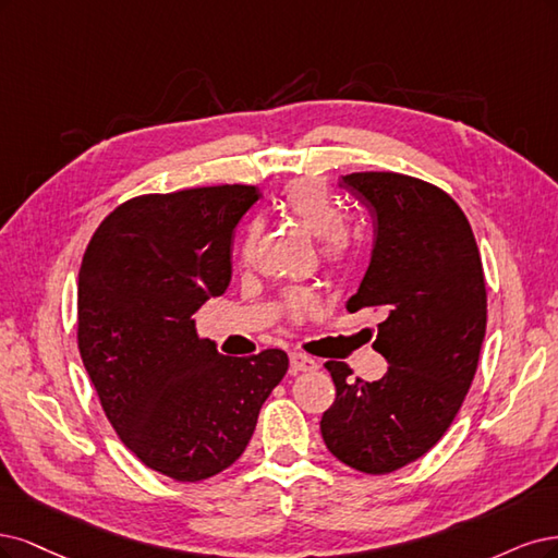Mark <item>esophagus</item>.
Segmentation results:
<instances>
[{"mask_svg": "<svg viewBox=\"0 0 558 558\" xmlns=\"http://www.w3.org/2000/svg\"><path fill=\"white\" fill-rule=\"evenodd\" d=\"M290 366H292L294 373H301V371H317V368H319V364L315 362L313 356L303 354V352H299V350L290 352Z\"/></svg>", "mask_w": 558, "mask_h": 558, "instance_id": "34e87169", "label": "esophagus"}]
</instances>
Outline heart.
I'll use <instances>...</instances> for the list:
<instances>
[{"mask_svg": "<svg viewBox=\"0 0 558 558\" xmlns=\"http://www.w3.org/2000/svg\"><path fill=\"white\" fill-rule=\"evenodd\" d=\"M282 213L292 215L319 243V257L329 268H343L352 255V236L345 227V213L319 181L299 178L284 187L280 196ZM259 225L250 222L239 243V259L247 264L255 257ZM319 308V299L311 290H292L282 299V311L292 322L303 319Z\"/></svg>", "mask_w": 558, "mask_h": 558, "instance_id": "1", "label": "heart"}]
</instances>
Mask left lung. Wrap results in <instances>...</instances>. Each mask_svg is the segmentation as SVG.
<instances>
[{"label":"left lung","instance_id":"1","mask_svg":"<svg viewBox=\"0 0 558 558\" xmlns=\"http://www.w3.org/2000/svg\"><path fill=\"white\" fill-rule=\"evenodd\" d=\"M375 220L368 271L348 311H383L375 352L383 380L352 383L327 362L333 405L319 430L354 471L387 475L417 461L454 422L471 389L487 329V287L469 218L445 190L393 171L340 178Z\"/></svg>","mask_w":558,"mask_h":558}]
</instances>
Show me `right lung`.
Segmentation results:
<instances>
[{
	"label": "right lung",
	"instance_id": "add662e5",
	"mask_svg": "<svg viewBox=\"0 0 558 558\" xmlns=\"http://www.w3.org/2000/svg\"><path fill=\"white\" fill-rule=\"evenodd\" d=\"M255 185L141 194L106 215L78 274V350L120 440L148 469L199 482L236 461L290 359L225 356L192 315L231 280Z\"/></svg>",
	"mask_w": 558,
	"mask_h": 558
}]
</instances>
